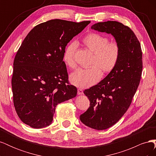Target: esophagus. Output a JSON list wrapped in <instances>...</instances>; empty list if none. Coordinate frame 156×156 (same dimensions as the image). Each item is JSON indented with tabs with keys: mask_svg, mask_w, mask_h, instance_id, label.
Returning <instances> with one entry per match:
<instances>
[{
	"mask_svg": "<svg viewBox=\"0 0 156 156\" xmlns=\"http://www.w3.org/2000/svg\"><path fill=\"white\" fill-rule=\"evenodd\" d=\"M77 94H78V95H82V94H83V90L78 89L77 90Z\"/></svg>",
	"mask_w": 156,
	"mask_h": 156,
	"instance_id": "1",
	"label": "esophagus"
}]
</instances>
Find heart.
<instances>
[{
    "label": "heart",
    "instance_id": "heart-1",
    "mask_svg": "<svg viewBox=\"0 0 156 156\" xmlns=\"http://www.w3.org/2000/svg\"><path fill=\"white\" fill-rule=\"evenodd\" d=\"M109 41L107 37L97 33H90L82 40L83 45L93 53L90 62L92 66L87 69L78 68L69 76L74 86L85 88L97 83L103 73H108L114 69L120 56V47L116 41ZM76 44H69L64 49L62 59L69 68L75 66V53Z\"/></svg>",
    "mask_w": 156,
    "mask_h": 156
}]
</instances>
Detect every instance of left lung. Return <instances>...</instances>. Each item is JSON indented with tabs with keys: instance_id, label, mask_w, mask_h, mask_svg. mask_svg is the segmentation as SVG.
<instances>
[{
	"instance_id": "left-lung-1",
	"label": "left lung",
	"mask_w": 156,
	"mask_h": 156,
	"mask_svg": "<svg viewBox=\"0 0 156 156\" xmlns=\"http://www.w3.org/2000/svg\"><path fill=\"white\" fill-rule=\"evenodd\" d=\"M91 29L111 34L120 47L115 68L96 85L84 91L90 103L80 120L91 128L103 130L115 125L131 105L142 74V50L134 32L121 23L100 22Z\"/></svg>"
}]
</instances>
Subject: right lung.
Listing matches in <instances>:
<instances>
[{
	"mask_svg": "<svg viewBox=\"0 0 156 156\" xmlns=\"http://www.w3.org/2000/svg\"><path fill=\"white\" fill-rule=\"evenodd\" d=\"M90 21L52 20L40 23L22 42L13 61V104L18 116L33 128L49 126L58 103L73 98L62 56L66 46Z\"/></svg>",
	"mask_w": 156,
	"mask_h": 156,
	"instance_id": "right-lung-1",
	"label": "right lung"
}]
</instances>
